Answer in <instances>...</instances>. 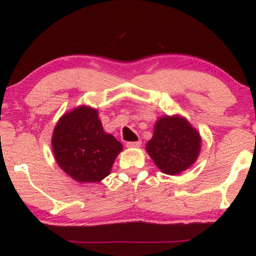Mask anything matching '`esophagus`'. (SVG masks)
<instances>
[{"instance_id":"34e87169","label":"esophagus","mask_w":256,"mask_h":256,"mask_svg":"<svg viewBox=\"0 0 256 256\" xmlns=\"http://www.w3.org/2000/svg\"><path fill=\"white\" fill-rule=\"evenodd\" d=\"M140 144H142V142L137 140V142H128L126 143V146L128 148H138V146H140Z\"/></svg>"}]
</instances>
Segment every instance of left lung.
<instances>
[{"mask_svg": "<svg viewBox=\"0 0 256 256\" xmlns=\"http://www.w3.org/2000/svg\"><path fill=\"white\" fill-rule=\"evenodd\" d=\"M201 134L186 118L164 116L154 125L146 150L162 173L176 176L196 162L201 152Z\"/></svg>", "mask_w": 256, "mask_h": 256, "instance_id": "1", "label": "left lung"}]
</instances>
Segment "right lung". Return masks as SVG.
Here are the masks:
<instances>
[{
  "instance_id": "add662e5",
  "label": "right lung",
  "mask_w": 256,
  "mask_h": 256,
  "mask_svg": "<svg viewBox=\"0 0 256 256\" xmlns=\"http://www.w3.org/2000/svg\"><path fill=\"white\" fill-rule=\"evenodd\" d=\"M52 148L58 165L79 183H98L110 173L122 144L104 130L98 110L78 106L55 125Z\"/></svg>"
}]
</instances>
